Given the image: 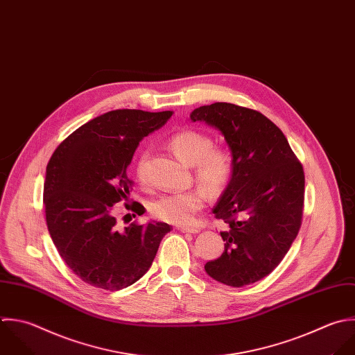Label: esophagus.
I'll return each instance as SVG.
<instances>
[{
    "label": "esophagus",
    "mask_w": 355,
    "mask_h": 355,
    "mask_svg": "<svg viewBox=\"0 0 355 355\" xmlns=\"http://www.w3.org/2000/svg\"><path fill=\"white\" fill-rule=\"evenodd\" d=\"M181 232H189V234H198L200 232L199 228H195V227H180L178 228Z\"/></svg>",
    "instance_id": "obj_1"
}]
</instances>
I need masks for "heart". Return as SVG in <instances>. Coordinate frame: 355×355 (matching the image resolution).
Here are the masks:
<instances>
[{
	"label": "heart",
	"instance_id": "b5f03b06",
	"mask_svg": "<svg viewBox=\"0 0 355 355\" xmlns=\"http://www.w3.org/2000/svg\"><path fill=\"white\" fill-rule=\"evenodd\" d=\"M168 148L184 162L193 164L195 180L214 198L224 193L234 174V160L228 149L213 145L210 135L196 130H181L168 139ZM135 177L148 182L146 159L141 156L135 164ZM207 198L203 189L192 188L182 192L164 193L150 205V211L162 221L185 225L203 209Z\"/></svg>",
	"mask_w": 355,
	"mask_h": 355
}]
</instances>
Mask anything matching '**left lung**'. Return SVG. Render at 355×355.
<instances>
[{"mask_svg":"<svg viewBox=\"0 0 355 355\" xmlns=\"http://www.w3.org/2000/svg\"><path fill=\"white\" fill-rule=\"evenodd\" d=\"M192 121L217 127L232 152L234 174L217 206L224 253L205 266L216 281L241 288L270 275L302 227L304 170L278 125L259 110L216 102L195 109Z\"/></svg>","mask_w":355,"mask_h":355,"instance_id":"obj_1","label":"left lung"}]
</instances>
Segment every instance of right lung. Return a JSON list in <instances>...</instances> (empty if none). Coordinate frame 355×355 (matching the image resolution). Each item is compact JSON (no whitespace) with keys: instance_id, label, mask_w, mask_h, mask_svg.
Returning a JSON list of instances; mask_svg holds the SVG:
<instances>
[{"instance_id":"1","label":"right lung","mask_w":355,"mask_h":355,"mask_svg":"<svg viewBox=\"0 0 355 355\" xmlns=\"http://www.w3.org/2000/svg\"><path fill=\"white\" fill-rule=\"evenodd\" d=\"M171 114L107 112L73 131L48 162L44 206L49 235L67 267L91 286L114 292L137 282L173 230L137 221L121 228L114 217V205L128 200L132 189L127 167L137 146ZM131 211L144 214V206L135 202Z\"/></svg>"}]
</instances>
